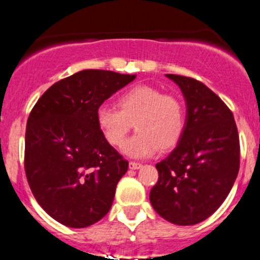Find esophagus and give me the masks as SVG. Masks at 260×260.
<instances>
[{
    "mask_svg": "<svg viewBox=\"0 0 260 260\" xmlns=\"http://www.w3.org/2000/svg\"><path fill=\"white\" fill-rule=\"evenodd\" d=\"M142 167V165L138 164V162H129V169L131 170H138Z\"/></svg>",
    "mask_w": 260,
    "mask_h": 260,
    "instance_id": "1",
    "label": "esophagus"
}]
</instances>
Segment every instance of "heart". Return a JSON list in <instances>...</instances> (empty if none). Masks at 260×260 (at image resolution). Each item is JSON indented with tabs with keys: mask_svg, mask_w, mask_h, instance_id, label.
Segmentation results:
<instances>
[{
	"mask_svg": "<svg viewBox=\"0 0 260 260\" xmlns=\"http://www.w3.org/2000/svg\"><path fill=\"white\" fill-rule=\"evenodd\" d=\"M118 107L103 104L96 111V124L112 146H119L135 123L138 131L122 146L127 156L142 158L152 156L161 147L171 148L177 143L185 125L181 101L164 94L151 85H136L118 99Z\"/></svg>",
	"mask_w": 260,
	"mask_h": 260,
	"instance_id": "b5f03b06",
	"label": "heart"
}]
</instances>
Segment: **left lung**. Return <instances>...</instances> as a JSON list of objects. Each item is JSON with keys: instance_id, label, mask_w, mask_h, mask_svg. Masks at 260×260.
I'll use <instances>...</instances> for the list:
<instances>
[{"instance_id": "left-lung-1", "label": "left lung", "mask_w": 260, "mask_h": 260, "mask_svg": "<svg viewBox=\"0 0 260 260\" xmlns=\"http://www.w3.org/2000/svg\"><path fill=\"white\" fill-rule=\"evenodd\" d=\"M166 77L182 91L186 119L175 149L156 165L158 181L149 201L167 221L195 225L219 209L237 180L239 135L230 109L205 84Z\"/></svg>"}]
</instances>
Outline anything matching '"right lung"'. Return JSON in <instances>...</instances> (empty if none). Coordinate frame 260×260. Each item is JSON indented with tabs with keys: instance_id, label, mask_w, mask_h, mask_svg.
Wrapping results in <instances>:
<instances>
[{
	"instance_id": "obj_1",
	"label": "right lung",
	"mask_w": 260,
	"mask_h": 260,
	"mask_svg": "<svg viewBox=\"0 0 260 260\" xmlns=\"http://www.w3.org/2000/svg\"><path fill=\"white\" fill-rule=\"evenodd\" d=\"M136 77L81 70L50 86L28 115L26 177L41 208L65 226L86 228L111 210L128 162L104 138L96 111Z\"/></svg>"
}]
</instances>
